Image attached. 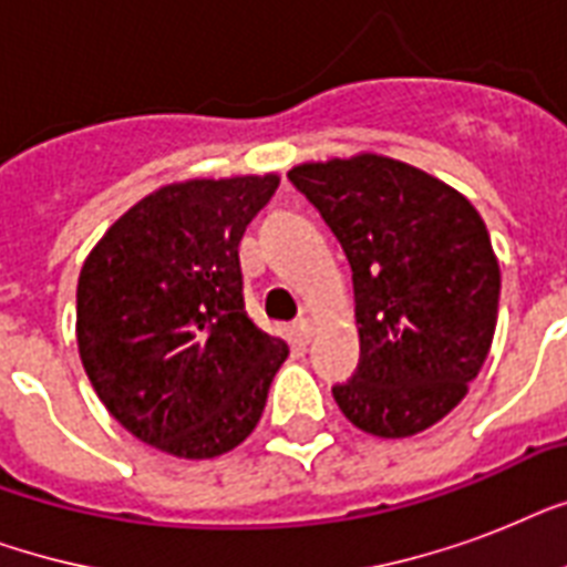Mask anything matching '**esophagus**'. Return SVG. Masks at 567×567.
Returning <instances> with one entry per match:
<instances>
[{
  "label": "esophagus",
  "instance_id": "34e87169",
  "mask_svg": "<svg viewBox=\"0 0 567 567\" xmlns=\"http://www.w3.org/2000/svg\"><path fill=\"white\" fill-rule=\"evenodd\" d=\"M291 329H293V338H297L300 344H309V341H311V320L300 318Z\"/></svg>",
  "mask_w": 567,
  "mask_h": 567
}]
</instances>
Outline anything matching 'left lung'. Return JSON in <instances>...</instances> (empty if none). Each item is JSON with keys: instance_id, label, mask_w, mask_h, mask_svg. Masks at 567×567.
Segmentation results:
<instances>
[{"instance_id": "obj_1", "label": "left lung", "mask_w": 567, "mask_h": 567, "mask_svg": "<svg viewBox=\"0 0 567 567\" xmlns=\"http://www.w3.org/2000/svg\"><path fill=\"white\" fill-rule=\"evenodd\" d=\"M353 267L359 368L338 409L379 439L430 430L492 350L501 267L465 196L412 164L362 153L288 173Z\"/></svg>"}]
</instances>
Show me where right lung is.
Listing matches in <instances>:
<instances>
[{"label": "right lung", "instance_id": "obj_1", "mask_svg": "<svg viewBox=\"0 0 567 567\" xmlns=\"http://www.w3.org/2000/svg\"><path fill=\"white\" fill-rule=\"evenodd\" d=\"M279 176L164 185L84 258L75 338L114 417L179 458L229 453L256 430L288 344L249 320L238 247Z\"/></svg>", "mask_w": 567, "mask_h": 567}]
</instances>
